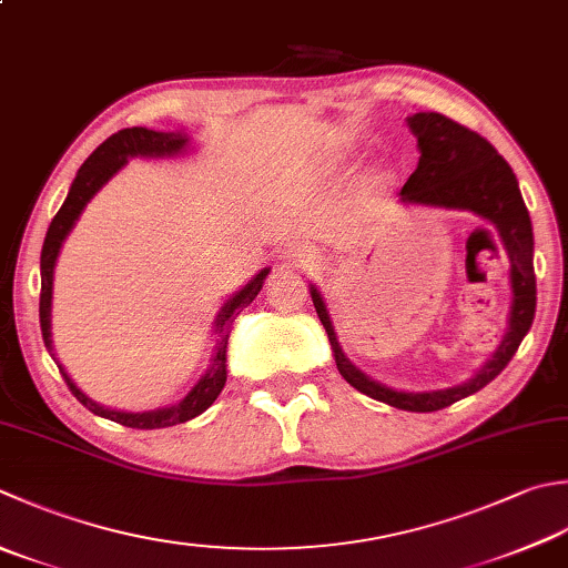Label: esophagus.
<instances>
[{
    "label": "esophagus",
    "mask_w": 568,
    "mask_h": 568,
    "mask_svg": "<svg viewBox=\"0 0 568 568\" xmlns=\"http://www.w3.org/2000/svg\"><path fill=\"white\" fill-rule=\"evenodd\" d=\"M283 258L287 265H291V268H303V265H307L310 258H313V253L303 246H293L283 253Z\"/></svg>",
    "instance_id": "1"
}]
</instances>
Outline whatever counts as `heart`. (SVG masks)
<instances>
[{"mask_svg":"<svg viewBox=\"0 0 568 568\" xmlns=\"http://www.w3.org/2000/svg\"><path fill=\"white\" fill-rule=\"evenodd\" d=\"M327 158L332 160V162H342L344 160V152H339L337 148H329L327 150ZM394 182V174H392V170H386V166H376V170H372V172H366L362 180L357 182V194L362 196V199H374V196H379V194H384L386 189H388V184Z\"/></svg>","mask_w":568,"mask_h":568,"instance_id":"obj_1","label":"heart"}]
</instances>
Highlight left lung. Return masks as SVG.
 Instances as JSON below:
<instances>
[{
	"instance_id": "left-lung-1",
	"label": "left lung",
	"mask_w": 568,
	"mask_h": 568,
	"mask_svg": "<svg viewBox=\"0 0 568 568\" xmlns=\"http://www.w3.org/2000/svg\"><path fill=\"white\" fill-rule=\"evenodd\" d=\"M408 128L418 140V166L408 176L402 189L404 204L436 206L473 211L475 216L485 219L499 233V241L509 258V285H513V307H509L507 332L499 342L497 352L487 359L473 379L438 392H396L372 376H366L354 366L347 354L342 352L339 337L332 325L325 297L315 285H310V295L317 310V317L325 327L339 374L357 392L376 398L402 410H440L460 398L480 392L495 376L505 369L515 357L517 347L531 327L537 310V277H535V233H531V219L521 199L517 176L513 166L505 162L490 142L483 135L468 130L440 113H416L408 118Z\"/></svg>"
}]
</instances>
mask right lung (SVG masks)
I'll list each match as a JSON object with an SVG mask.
<instances>
[{
  "instance_id": "add662e5",
  "label": "right lung",
  "mask_w": 568,
  "mask_h": 568,
  "mask_svg": "<svg viewBox=\"0 0 568 568\" xmlns=\"http://www.w3.org/2000/svg\"><path fill=\"white\" fill-rule=\"evenodd\" d=\"M189 138L186 132H160V130H148V128H125L110 135L103 144H98L95 152L83 162L81 170H78L75 180L69 189V196H65L63 206L59 214L53 216L51 226L47 231V239H43L41 248V297H39V322H41V337L47 344L49 354L55 362L53 354V342H51V297H53V268L55 258H59L61 246L65 236H69L71 229L75 226L78 216L85 209V204L98 194V189L103 186L110 176L118 174L122 166L128 164L132 158H174V154H182L186 150ZM265 275L268 268H263L258 275L241 287L239 293H233L224 307L219 310L216 315V347L214 357L206 374L199 379L192 392H189L180 404L166 406V408H154V410H142V414H132V410H118V408H105L95 404L93 398H88L81 388L73 384L69 372L59 364V372L63 382L69 384L71 394L81 402L88 410H93L95 416H103L115 420L120 426L128 428H140V430H152V428H166L176 424H186L194 416L204 414V410L216 402L221 388L226 384V347H229V332L233 320L241 313L243 307H248L255 295L261 293Z\"/></svg>"
}]
</instances>
